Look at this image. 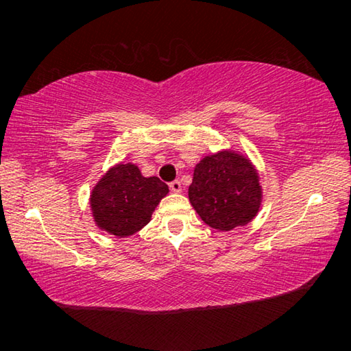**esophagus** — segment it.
Returning a JSON list of instances; mask_svg holds the SVG:
<instances>
[{
    "label": "esophagus",
    "mask_w": 351,
    "mask_h": 351,
    "mask_svg": "<svg viewBox=\"0 0 351 351\" xmlns=\"http://www.w3.org/2000/svg\"><path fill=\"white\" fill-rule=\"evenodd\" d=\"M169 187H170V190L171 192H175V193H180L181 190H182V186H181V182L178 181V180H175V181H171L170 184H169Z\"/></svg>",
    "instance_id": "34e87169"
}]
</instances>
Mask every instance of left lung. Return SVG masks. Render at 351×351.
<instances>
[{"label":"left lung","mask_w":351,"mask_h":351,"mask_svg":"<svg viewBox=\"0 0 351 351\" xmlns=\"http://www.w3.org/2000/svg\"><path fill=\"white\" fill-rule=\"evenodd\" d=\"M189 199L206 224L232 230L247 224L261 204L258 173L247 158L235 152L206 156L193 170Z\"/></svg>","instance_id":"8db88e82"}]
</instances>
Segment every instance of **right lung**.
I'll use <instances>...</instances> for the list:
<instances>
[{
  "label": "right lung",
  "mask_w": 351,
  "mask_h": 351,
  "mask_svg": "<svg viewBox=\"0 0 351 351\" xmlns=\"http://www.w3.org/2000/svg\"><path fill=\"white\" fill-rule=\"evenodd\" d=\"M167 193L169 186L158 176H142L134 164H117L93 189L90 203L94 221L119 239L133 235L150 221Z\"/></svg>",
  "instance_id": "add662e5"
}]
</instances>
